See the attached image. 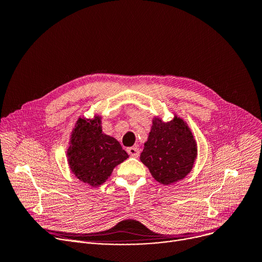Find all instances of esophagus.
<instances>
[{
  "instance_id": "esophagus-1",
  "label": "esophagus",
  "mask_w": 262,
  "mask_h": 262,
  "mask_svg": "<svg viewBox=\"0 0 262 262\" xmlns=\"http://www.w3.org/2000/svg\"><path fill=\"white\" fill-rule=\"evenodd\" d=\"M127 153H128L132 157H138L140 151H139L138 147L132 146V147H128V149H127Z\"/></svg>"
}]
</instances>
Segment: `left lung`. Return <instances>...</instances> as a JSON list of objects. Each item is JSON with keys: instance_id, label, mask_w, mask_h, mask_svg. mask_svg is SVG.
<instances>
[{"instance_id": "1", "label": "left lung", "mask_w": 262, "mask_h": 262, "mask_svg": "<svg viewBox=\"0 0 262 262\" xmlns=\"http://www.w3.org/2000/svg\"><path fill=\"white\" fill-rule=\"evenodd\" d=\"M197 144L187 124L177 116L170 122L153 119L140 161L152 177L164 185L184 179L192 169Z\"/></svg>"}]
</instances>
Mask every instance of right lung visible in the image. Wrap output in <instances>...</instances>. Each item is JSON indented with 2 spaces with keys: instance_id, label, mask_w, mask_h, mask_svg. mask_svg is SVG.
I'll use <instances>...</instances> for the list:
<instances>
[{
  "instance_id": "right-lung-1",
  "label": "right lung",
  "mask_w": 262,
  "mask_h": 262,
  "mask_svg": "<svg viewBox=\"0 0 262 262\" xmlns=\"http://www.w3.org/2000/svg\"><path fill=\"white\" fill-rule=\"evenodd\" d=\"M100 124L99 116L79 118L67 150L73 173L91 186L105 183L113 168L128 157L117 139L103 134Z\"/></svg>"
}]
</instances>
